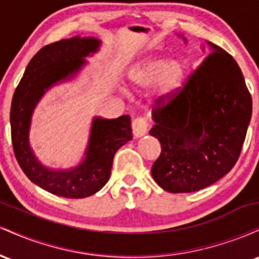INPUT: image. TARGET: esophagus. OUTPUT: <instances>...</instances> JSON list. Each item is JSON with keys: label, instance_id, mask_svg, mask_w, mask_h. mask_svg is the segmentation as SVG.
<instances>
[{"label": "esophagus", "instance_id": "obj_1", "mask_svg": "<svg viewBox=\"0 0 259 259\" xmlns=\"http://www.w3.org/2000/svg\"><path fill=\"white\" fill-rule=\"evenodd\" d=\"M133 133L136 138H141L148 130V121L145 117H138L133 120Z\"/></svg>", "mask_w": 259, "mask_h": 259}]
</instances>
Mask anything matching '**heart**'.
<instances>
[{"instance_id": "obj_1", "label": "heart", "mask_w": 259, "mask_h": 259, "mask_svg": "<svg viewBox=\"0 0 259 259\" xmlns=\"http://www.w3.org/2000/svg\"><path fill=\"white\" fill-rule=\"evenodd\" d=\"M186 73L185 63L179 58L170 59L157 56L146 59L133 73V81L141 88L156 85L158 97H167L183 82Z\"/></svg>"}]
</instances>
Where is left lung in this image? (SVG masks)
Instances as JSON below:
<instances>
[{"mask_svg": "<svg viewBox=\"0 0 259 259\" xmlns=\"http://www.w3.org/2000/svg\"><path fill=\"white\" fill-rule=\"evenodd\" d=\"M186 41V38H184ZM181 89L159 97L150 134L162 151L152 177L173 194L195 192L228 174L239 159L252 115V97L236 61L212 42Z\"/></svg>", "mask_w": 259, "mask_h": 259, "instance_id": "left-lung-1", "label": "left lung"}]
</instances>
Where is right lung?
I'll list each match as a JSON object with an SVG mask.
<instances>
[{
  "mask_svg": "<svg viewBox=\"0 0 259 259\" xmlns=\"http://www.w3.org/2000/svg\"><path fill=\"white\" fill-rule=\"evenodd\" d=\"M100 45L99 38L74 36L44 46L29 62L12 100L11 134L18 163L32 183L56 196L84 198L100 191L109 180L115 152L133 139L127 114L115 119L95 117L85 158L68 170L45 167L29 144L32 112L45 92L73 78Z\"/></svg>",
  "mask_w": 259,
  "mask_h": 259,
  "instance_id": "add662e5",
  "label": "right lung"
}]
</instances>
